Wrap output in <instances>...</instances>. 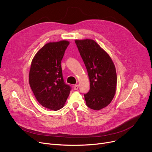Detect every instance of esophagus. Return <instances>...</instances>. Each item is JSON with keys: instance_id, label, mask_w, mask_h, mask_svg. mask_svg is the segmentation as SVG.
<instances>
[{"instance_id": "1", "label": "esophagus", "mask_w": 152, "mask_h": 152, "mask_svg": "<svg viewBox=\"0 0 152 152\" xmlns=\"http://www.w3.org/2000/svg\"><path fill=\"white\" fill-rule=\"evenodd\" d=\"M78 88H79V85H75L74 86V90H78Z\"/></svg>"}]
</instances>
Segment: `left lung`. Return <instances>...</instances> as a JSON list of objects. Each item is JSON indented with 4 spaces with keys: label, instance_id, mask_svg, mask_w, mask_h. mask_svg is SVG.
<instances>
[{
    "label": "left lung",
    "instance_id": "1",
    "mask_svg": "<svg viewBox=\"0 0 152 152\" xmlns=\"http://www.w3.org/2000/svg\"><path fill=\"white\" fill-rule=\"evenodd\" d=\"M75 43L88 74L90 89L84 94L86 104L94 110L107 106L113 99L117 85L114 64L108 55L93 39Z\"/></svg>",
    "mask_w": 152,
    "mask_h": 152
}]
</instances>
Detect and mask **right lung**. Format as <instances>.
I'll list each match as a JSON object with an SVG mask.
<instances>
[{"label":"right lung","mask_w":152,"mask_h":152,"mask_svg":"<svg viewBox=\"0 0 152 152\" xmlns=\"http://www.w3.org/2000/svg\"><path fill=\"white\" fill-rule=\"evenodd\" d=\"M69 45L67 41L49 42L32 59L29 80L37 101L49 110L58 111L64 106L71 86L64 82L61 61Z\"/></svg>","instance_id":"1"}]
</instances>
